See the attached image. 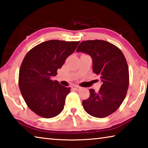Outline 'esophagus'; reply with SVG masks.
Segmentation results:
<instances>
[{
    "instance_id": "1",
    "label": "esophagus",
    "mask_w": 148,
    "mask_h": 148,
    "mask_svg": "<svg viewBox=\"0 0 148 148\" xmlns=\"http://www.w3.org/2000/svg\"><path fill=\"white\" fill-rule=\"evenodd\" d=\"M72 89L75 90V91H79V90L81 89V87L77 86H72Z\"/></svg>"
}]
</instances>
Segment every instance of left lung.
Wrapping results in <instances>:
<instances>
[{
    "instance_id": "obj_1",
    "label": "left lung",
    "mask_w": 148,
    "mask_h": 148,
    "mask_svg": "<svg viewBox=\"0 0 148 148\" xmlns=\"http://www.w3.org/2000/svg\"><path fill=\"white\" fill-rule=\"evenodd\" d=\"M76 51L91 57L92 71L102 83L99 92L89 89V97L82 101L85 111L98 118L110 116L121 106L129 87V67L124 55L114 44L101 40L82 42Z\"/></svg>"
}]
</instances>
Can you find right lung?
<instances>
[{"mask_svg":"<svg viewBox=\"0 0 148 148\" xmlns=\"http://www.w3.org/2000/svg\"><path fill=\"white\" fill-rule=\"evenodd\" d=\"M79 43L51 40L37 45L25 57L19 69V89L27 106L38 116L51 118L63 110L71 87L51 77Z\"/></svg>","mask_w":148,"mask_h":148,"instance_id":"obj_1","label":"right lung"}]
</instances>
